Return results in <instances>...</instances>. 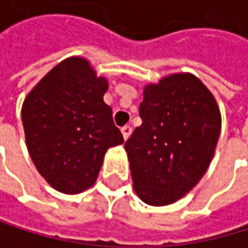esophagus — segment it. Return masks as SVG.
Instances as JSON below:
<instances>
[{
    "mask_svg": "<svg viewBox=\"0 0 248 248\" xmlns=\"http://www.w3.org/2000/svg\"><path fill=\"white\" fill-rule=\"evenodd\" d=\"M131 134H132V128L131 126H123L122 128V135H123V140H125V141L131 137Z\"/></svg>",
    "mask_w": 248,
    "mask_h": 248,
    "instance_id": "34e87169",
    "label": "esophagus"
}]
</instances>
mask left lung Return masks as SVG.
I'll use <instances>...</instances> for the list:
<instances>
[{"mask_svg":"<svg viewBox=\"0 0 248 248\" xmlns=\"http://www.w3.org/2000/svg\"><path fill=\"white\" fill-rule=\"evenodd\" d=\"M142 95V123L125 142L134 189L142 202L168 205L208 170L222 116L213 93L189 73L147 84Z\"/></svg>","mask_w":248,"mask_h":248,"instance_id":"obj_1","label":"left lung"}]
</instances>
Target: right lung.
I'll list each match as a JSON object with an SVG mask.
<instances>
[{
	"instance_id": "right-lung-1",
	"label": "right lung",
	"mask_w": 248,
	"mask_h": 248,
	"mask_svg": "<svg viewBox=\"0 0 248 248\" xmlns=\"http://www.w3.org/2000/svg\"><path fill=\"white\" fill-rule=\"evenodd\" d=\"M107 89L108 81L96 77L89 61L73 56L47 73L23 101L28 152L46 182L62 193L89 189L106 152L123 142L102 99Z\"/></svg>"
}]
</instances>
